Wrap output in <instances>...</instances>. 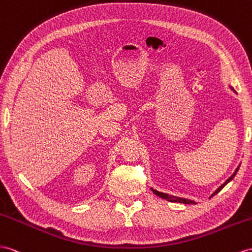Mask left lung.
I'll return each mask as SVG.
<instances>
[{
    "label": "left lung",
    "instance_id": "8db88e82",
    "mask_svg": "<svg viewBox=\"0 0 252 252\" xmlns=\"http://www.w3.org/2000/svg\"><path fill=\"white\" fill-rule=\"evenodd\" d=\"M230 88L235 93V90H234L233 88H232L231 86H230ZM240 166H241V165H238V167L235 169V171L233 172V175H232L229 179L225 180V182H224L223 184H221L220 186H219V188L210 196V198H212L213 196H215L216 193H218L219 191H220V190L224 188V186L227 185V184L231 181V180H233V178L235 177V175L237 173L238 169H240ZM151 189H152V191H153L154 193H156L157 196H158V197H160V198H163V199H166L167 201H170V202H179V203H184V204H197V202L195 201V200H190V199H188V198H182V197L172 196V195H169V193H165V192H162V191H158V190H157V189H154L153 188H151Z\"/></svg>",
    "mask_w": 252,
    "mask_h": 252
}]
</instances>
